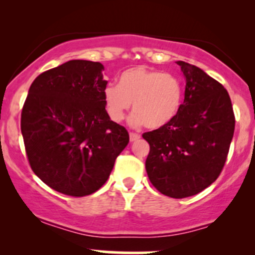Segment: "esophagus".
<instances>
[{
	"instance_id": "34e87169",
	"label": "esophagus",
	"mask_w": 255,
	"mask_h": 255,
	"mask_svg": "<svg viewBox=\"0 0 255 255\" xmlns=\"http://www.w3.org/2000/svg\"><path fill=\"white\" fill-rule=\"evenodd\" d=\"M129 139L131 142H134V141H136V140L140 139V135L136 133H129Z\"/></svg>"
}]
</instances>
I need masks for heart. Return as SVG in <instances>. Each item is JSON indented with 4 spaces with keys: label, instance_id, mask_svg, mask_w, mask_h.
Instances as JSON below:
<instances>
[{
    "label": "heart",
    "instance_id": "obj_1",
    "mask_svg": "<svg viewBox=\"0 0 255 255\" xmlns=\"http://www.w3.org/2000/svg\"><path fill=\"white\" fill-rule=\"evenodd\" d=\"M103 99L111 121L121 122L133 103L135 113L129 124L158 129L177 116L183 101V85L169 73L135 67L120 75L119 85H107Z\"/></svg>",
    "mask_w": 255,
    "mask_h": 255
}]
</instances>
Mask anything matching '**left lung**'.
<instances>
[{
  "instance_id": "1",
  "label": "left lung",
  "mask_w": 255,
  "mask_h": 255,
  "mask_svg": "<svg viewBox=\"0 0 255 255\" xmlns=\"http://www.w3.org/2000/svg\"><path fill=\"white\" fill-rule=\"evenodd\" d=\"M184 79V101L165 127L142 134L150 144L145 166L162 194L182 199L215 182L223 169L235 129L229 93L203 69L177 61Z\"/></svg>"
}]
</instances>
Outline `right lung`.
Returning a JSON list of instances; mask_svg holds the SVG:
<instances>
[{
	"instance_id": "right-lung-1",
	"label": "right lung",
	"mask_w": 255,
	"mask_h": 255,
	"mask_svg": "<svg viewBox=\"0 0 255 255\" xmlns=\"http://www.w3.org/2000/svg\"><path fill=\"white\" fill-rule=\"evenodd\" d=\"M103 64L72 60L34 79L21 113L26 154L44 183L71 197L98 191L129 134L105 110Z\"/></svg>"
}]
</instances>
